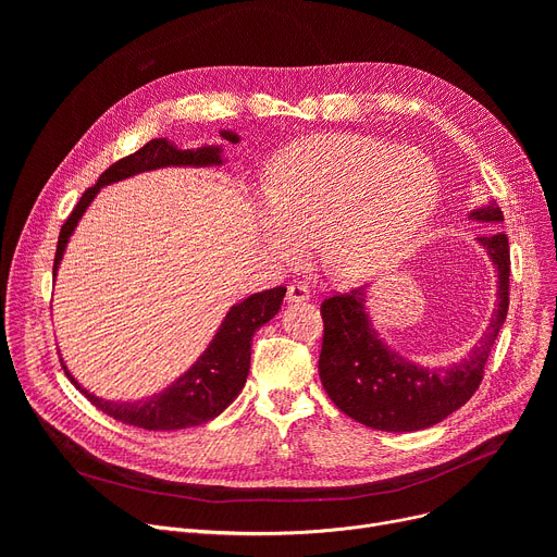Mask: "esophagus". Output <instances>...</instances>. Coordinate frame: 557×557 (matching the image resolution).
<instances>
[{"instance_id":"34e87169","label":"esophagus","mask_w":557,"mask_h":557,"mask_svg":"<svg viewBox=\"0 0 557 557\" xmlns=\"http://www.w3.org/2000/svg\"><path fill=\"white\" fill-rule=\"evenodd\" d=\"M286 300H288V302H305V300H309V288H307V284H302V282L288 284V288H286Z\"/></svg>"}]
</instances>
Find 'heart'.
Masks as SVG:
<instances>
[{
  "label": "heart",
  "mask_w": 557,
  "mask_h": 557,
  "mask_svg": "<svg viewBox=\"0 0 557 557\" xmlns=\"http://www.w3.org/2000/svg\"><path fill=\"white\" fill-rule=\"evenodd\" d=\"M441 181L416 149L361 135H318L286 146L257 205L263 244L282 261L315 242L318 263L343 282L388 269L431 219Z\"/></svg>",
  "instance_id": "b5f03b06"
}]
</instances>
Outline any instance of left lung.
Returning <instances> with one entry per match:
<instances>
[{"label":"left lung","mask_w":557,"mask_h":557,"mask_svg":"<svg viewBox=\"0 0 557 557\" xmlns=\"http://www.w3.org/2000/svg\"><path fill=\"white\" fill-rule=\"evenodd\" d=\"M476 221L499 223L504 214L490 200L470 214ZM479 244L487 250L499 273L492 323L472 355L447 370H429L404 361L376 336L366 313V288L325 298L323 347L318 372L330 399L352 420L379 431H420L443 422L470 401L483 382L485 361L506 323L510 302V246L504 232L483 234Z\"/></svg>","instance_id":"8db88e82"}]
</instances>
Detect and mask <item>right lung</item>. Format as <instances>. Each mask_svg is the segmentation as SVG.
Instances as JSON below:
<instances>
[{"label": "right lung", "instance_id": "right-lung-1", "mask_svg": "<svg viewBox=\"0 0 557 557\" xmlns=\"http://www.w3.org/2000/svg\"><path fill=\"white\" fill-rule=\"evenodd\" d=\"M221 137L232 144L239 141V135H234L230 131H221ZM221 162L223 160H221L219 146H200V149L181 151L175 149L173 141L162 137V139H151L133 156H126L120 162L108 166L99 175L97 185L85 189V194L76 202V208L63 223L61 237H58V246H55L53 275L58 271V263L63 259L65 246L72 237L78 219L83 216L87 205L92 202V198L99 194L101 187L131 178L135 173L153 171L162 166H210ZM284 294H286L284 286H275L246 298L239 305H234L227 311L210 347L202 352V357H198V361L178 379V382H173L169 388H164L153 397H146L139 401H106L81 388V384L70 374L67 366H63L65 374L72 379V384L99 408V411L124 424L149 429V431H175V429L205 424L214 420L223 408H227L230 401L242 393L250 370L252 336L261 325H267L269 320L280 311Z\"/></svg>", "mask_w": 557, "mask_h": 557}]
</instances>
